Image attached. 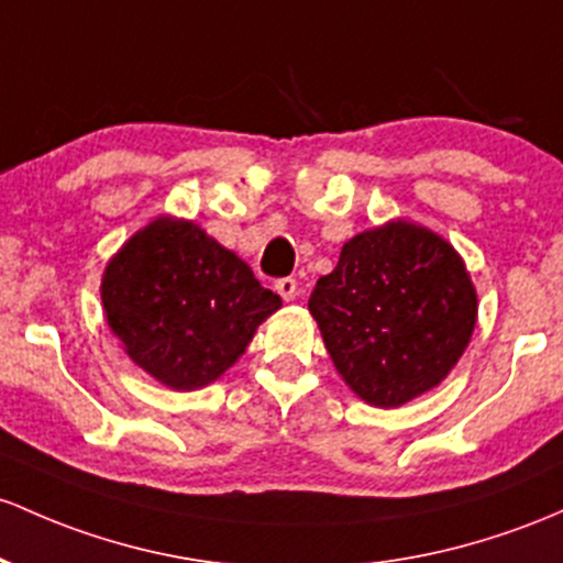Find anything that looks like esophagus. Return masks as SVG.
Here are the masks:
<instances>
[{
	"mask_svg": "<svg viewBox=\"0 0 563 563\" xmlns=\"http://www.w3.org/2000/svg\"><path fill=\"white\" fill-rule=\"evenodd\" d=\"M275 288H277V294H280L286 301H294L296 294H299V283H296L294 277H283V280L275 283Z\"/></svg>",
	"mask_w": 563,
	"mask_h": 563,
	"instance_id": "34e87169",
	"label": "esophagus"
}]
</instances>
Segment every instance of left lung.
Wrapping results in <instances>:
<instances>
[{"mask_svg":"<svg viewBox=\"0 0 563 563\" xmlns=\"http://www.w3.org/2000/svg\"><path fill=\"white\" fill-rule=\"evenodd\" d=\"M307 307L344 385L376 409H398L441 385L478 320L465 258L406 219L350 238Z\"/></svg>","mask_w":563,"mask_h":563,"instance_id":"1","label":"left lung"}]
</instances>
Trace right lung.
<instances>
[{"mask_svg":"<svg viewBox=\"0 0 563 563\" xmlns=\"http://www.w3.org/2000/svg\"><path fill=\"white\" fill-rule=\"evenodd\" d=\"M101 305L135 366L189 393L232 368L283 301L200 224L157 216L109 258Z\"/></svg>","mask_w":563,"mask_h":563,"instance_id":"obj_1","label":"right lung"}]
</instances>
